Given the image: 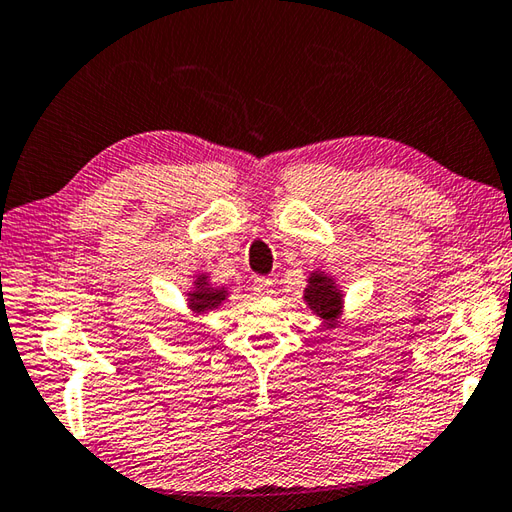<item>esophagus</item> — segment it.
<instances>
[{
    "label": "esophagus",
    "instance_id": "34e87169",
    "mask_svg": "<svg viewBox=\"0 0 512 512\" xmlns=\"http://www.w3.org/2000/svg\"><path fill=\"white\" fill-rule=\"evenodd\" d=\"M252 287H254V292H256L260 298L274 294V283L269 281V278H256V281L252 283Z\"/></svg>",
    "mask_w": 512,
    "mask_h": 512
}]
</instances>
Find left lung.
Segmentation results:
<instances>
[{
	"instance_id": "left-lung-1",
	"label": "left lung",
	"mask_w": 512,
	"mask_h": 512,
	"mask_svg": "<svg viewBox=\"0 0 512 512\" xmlns=\"http://www.w3.org/2000/svg\"><path fill=\"white\" fill-rule=\"evenodd\" d=\"M305 281L303 301L310 307V312L321 318L327 330L339 327L345 314V294L341 283L323 269H312Z\"/></svg>"
}]
</instances>
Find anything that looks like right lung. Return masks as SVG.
Returning a JSON list of instances; mask_svg holds the SVG:
<instances>
[{"label":"right lung","instance_id":"right-lung-1","mask_svg":"<svg viewBox=\"0 0 512 512\" xmlns=\"http://www.w3.org/2000/svg\"><path fill=\"white\" fill-rule=\"evenodd\" d=\"M185 303H187V310L191 321L194 318H202L207 316L209 312L218 310L220 305L225 301H229L231 292L223 285H214L211 283V276L207 272H198L194 278H191V287L185 292ZM187 323V318H185Z\"/></svg>","mask_w":512,"mask_h":512}]
</instances>
